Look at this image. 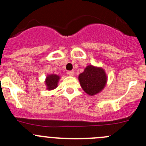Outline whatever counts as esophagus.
<instances>
[{
	"label": "esophagus",
	"mask_w": 146,
	"mask_h": 146,
	"mask_svg": "<svg viewBox=\"0 0 146 146\" xmlns=\"http://www.w3.org/2000/svg\"><path fill=\"white\" fill-rule=\"evenodd\" d=\"M68 74L70 76H73L75 75V72L73 71V70H70V71L68 72Z\"/></svg>",
	"instance_id": "34e87169"
}]
</instances>
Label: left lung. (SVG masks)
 Masks as SVG:
<instances>
[{"label":"left lung","instance_id":"8db88e82","mask_svg":"<svg viewBox=\"0 0 146 146\" xmlns=\"http://www.w3.org/2000/svg\"><path fill=\"white\" fill-rule=\"evenodd\" d=\"M78 80L82 90L88 95L94 96L105 88L107 76L102 67L89 65L79 75Z\"/></svg>","mask_w":146,"mask_h":146}]
</instances>
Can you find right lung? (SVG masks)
Masks as SVG:
<instances>
[{
    "instance_id": "obj_1",
    "label": "right lung",
    "mask_w": 146,
    "mask_h": 146,
    "mask_svg": "<svg viewBox=\"0 0 146 146\" xmlns=\"http://www.w3.org/2000/svg\"><path fill=\"white\" fill-rule=\"evenodd\" d=\"M60 78H61V77L56 74H54V73L48 74L46 77L44 81L46 88L47 90H53L56 89L58 87Z\"/></svg>"
}]
</instances>
